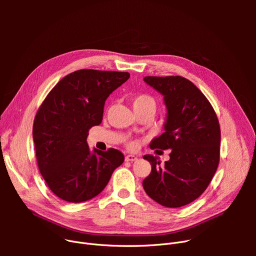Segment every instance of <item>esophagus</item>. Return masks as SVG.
Instances as JSON below:
<instances>
[{
    "mask_svg": "<svg viewBox=\"0 0 256 256\" xmlns=\"http://www.w3.org/2000/svg\"><path fill=\"white\" fill-rule=\"evenodd\" d=\"M138 160V158L135 156H132V154H128V156H126V162H135V160Z\"/></svg>",
    "mask_w": 256,
    "mask_h": 256,
    "instance_id": "34e87169",
    "label": "esophagus"
}]
</instances>
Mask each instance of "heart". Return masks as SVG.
I'll return each mask as SVG.
<instances>
[{"label": "heart", "instance_id": "b5f03b06", "mask_svg": "<svg viewBox=\"0 0 256 256\" xmlns=\"http://www.w3.org/2000/svg\"><path fill=\"white\" fill-rule=\"evenodd\" d=\"M132 104L137 113L146 110H156V100L148 94H138L132 98ZM126 144L130 150H135L138 143L135 140L126 139Z\"/></svg>", "mask_w": 256, "mask_h": 256}]
</instances>
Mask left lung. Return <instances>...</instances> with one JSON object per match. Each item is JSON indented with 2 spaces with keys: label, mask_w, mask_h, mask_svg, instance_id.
Listing matches in <instances>:
<instances>
[{
  "label": "left lung",
  "mask_w": 256,
  "mask_h": 256,
  "mask_svg": "<svg viewBox=\"0 0 256 256\" xmlns=\"http://www.w3.org/2000/svg\"><path fill=\"white\" fill-rule=\"evenodd\" d=\"M144 80L163 94L167 106L165 132L152 140L150 148L171 152L165 165H160L158 156H143L152 164V172L142 184L160 206L180 208L202 194L217 171L219 120L204 94L188 78L145 76Z\"/></svg>",
  "instance_id": "1"
}]
</instances>
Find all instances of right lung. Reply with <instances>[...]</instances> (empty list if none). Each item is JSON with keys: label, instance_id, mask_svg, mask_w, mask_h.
Listing matches in <instances>:
<instances>
[{"label": "right lung", "instance_id": "1", "mask_svg": "<svg viewBox=\"0 0 256 256\" xmlns=\"http://www.w3.org/2000/svg\"><path fill=\"white\" fill-rule=\"evenodd\" d=\"M128 72L80 70L64 76L40 104L33 124L37 165L50 191L67 202L98 196L124 154L94 150L89 130L102 124L104 102L126 82Z\"/></svg>", "mask_w": 256, "mask_h": 256}]
</instances>
